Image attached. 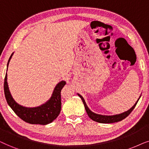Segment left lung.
Masks as SVG:
<instances>
[{
	"label": "left lung",
	"mask_w": 149,
	"mask_h": 149,
	"mask_svg": "<svg viewBox=\"0 0 149 149\" xmlns=\"http://www.w3.org/2000/svg\"><path fill=\"white\" fill-rule=\"evenodd\" d=\"M78 96L81 98V100H82L83 104H84L85 110H86L87 114H88V116L91 119H92L94 121L100 123H116L118 121H120V120H123L124 118H125L128 115H130L131 112H132V110H134L135 107H136L137 103H138V100H140V97L139 99H138V101H137L136 104L134 105V106H132V108H131L130 110L126 111L123 113H121V114H116V115H112V116H107V115H101L98 114H95V113L93 112L90 109L88 108V107L87 106V105L85 102L84 98L82 97V96L80 94H78Z\"/></svg>",
	"instance_id": "obj_1"
}]
</instances>
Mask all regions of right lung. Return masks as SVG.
Wrapping results in <instances>:
<instances>
[{
	"mask_svg": "<svg viewBox=\"0 0 149 149\" xmlns=\"http://www.w3.org/2000/svg\"><path fill=\"white\" fill-rule=\"evenodd\" d=\"M13 54V53L11 54L8 61L7 67ZM7 80V74L6 73L4 82V91L6 100L13 112L24 121L30 124H39L45 125L56 119L60 114L61 110V92L63 86L66 84L65 81H61L57 84L50 99L45 104L35 108H27L19 105L13 100L9 90Z\"/></svg>",
	"mask_w": 149,
	"mask_h": 149,
	"instance_id": "right-lung-1",
	"label": "right lung"
}]
</instances>
